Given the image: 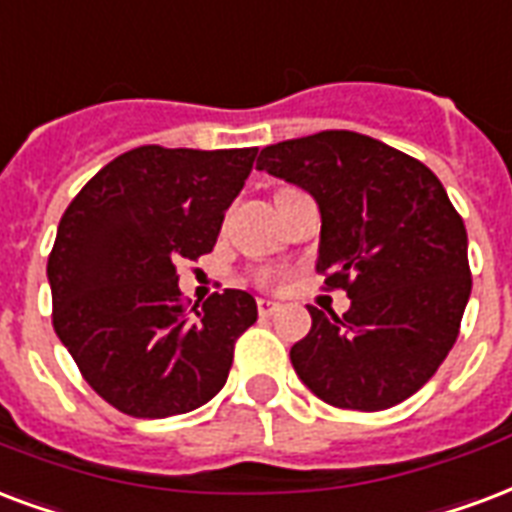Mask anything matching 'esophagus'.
<instances>
[{
	"label": "esophagus",
	"mask_w": 512,
	"mask_h": 512,
	"mask_svg": "<svg viewBox=\"0 0 512 512\" xmlns=\"http://www.w3.org/2000/svg\"><path fill=\"white\" fill-rule=\"evenodd\" d=\"M256 305H259V315H264V318H267V315H272V313H278V310H280L278 302H272V299H259Z\"/></svg>",
	"instance_id": "esophagus-1"
}]
</instances>
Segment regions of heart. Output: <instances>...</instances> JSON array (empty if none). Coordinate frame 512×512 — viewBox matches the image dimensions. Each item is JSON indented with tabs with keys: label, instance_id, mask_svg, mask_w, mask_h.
Wrapping results in <instances>:
<instances>
[{
	"label": "heart",
	"instance_id": "b5f03b06",
	"mask_svg": "<svg viewBox=\"0 0 512 512\" xmlns=\"http://www.w3.org/2000/svg\"><path fill=\"white\" fill-rule=\"evenodd\" d=\"M261 280H267V275H264V278H261Z\"/></svg>",
	"mask_w": 512,
	"mask_h": 512
}]
</instances>
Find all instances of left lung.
<instances>
[{"instance_id":"obj_1","label":"left lung","mask_w":512,"mask_h":512,"mask_svg":"<svg viewBox=\"0 0 512 512\" xmlns=\"http://www.w3.org/2000/svg\"><path fill=\"white\" fill-rule=\"evenodd\" d=\"M256 169L305 188L321 210L315 270L348 313L310 307L291 364L315 397L386 410L413 397L456 343L472 291L467 229L432 169L356 132L267 145Z\"/></svg>"}]
</instances>
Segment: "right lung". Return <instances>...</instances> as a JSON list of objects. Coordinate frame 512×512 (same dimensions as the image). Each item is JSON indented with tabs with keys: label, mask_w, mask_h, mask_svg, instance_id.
<instances>
[{
	"label": "right lung",
	"mask_w": 512,
	"mask_h": 512,
	"mask_svg": "<svg viewBox=\"0 0 512 512\" xmlns=\"http://www.w3.org/2000/svg\"><path fill=\"white\" fill-rule=\"evenodd\" d=\"M256 153L142 145L99 169L61 215L48 256L53 329L126 416L197 410L229 378L256 299L226 288L186 310L175 264L213 251Z\"/></svg>",
	"instance_id": "right-lung-1"
}]
</instances>
